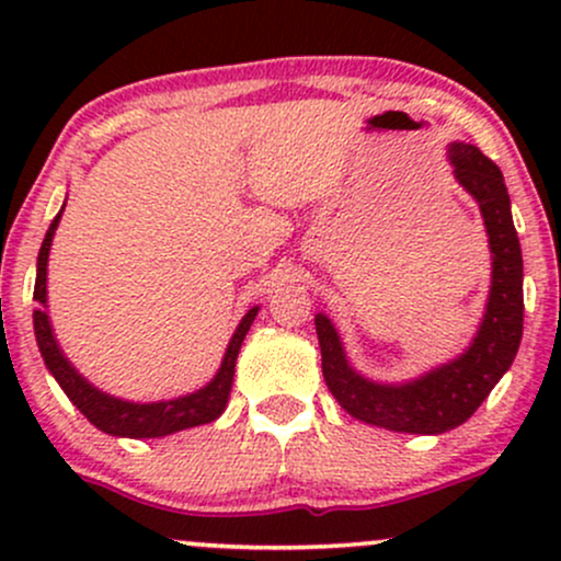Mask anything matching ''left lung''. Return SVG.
Masks as SVG:
<instances>
[{
	"instance_id": "left-lung-1",
	"label": "left lung",
	"mask_w": 561,
	"mask_h": 561,
	"mask_svg": "<svg viewBox=\"0 0 561 561\" xmlns=\"http://www.w3.org/2000/svg\"><path fill=\"white\" fill-rule=\"evenodd\" d=\"M450 163L459 184L480 203L493 253L488 311L465 356L409 385H377L347 366L332 321L317 317L327 388L351 416L396 433L437 435L465 424L512 366L523 340V250L504 176L474 145H450Z\"/></svg>"
}]
</instances>
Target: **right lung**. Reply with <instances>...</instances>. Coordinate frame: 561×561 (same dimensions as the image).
Segmentation results:
<instances>
[{
    "label": "right lung",
    "mask_w": 561,
    "mask_h": 561,
    "mask_svg": "<svg viewBox=\"0 0 561 561\" xmlns=\"http://www.w3.org/2000/svg\"><path fill=\"white\" fill-rule=\"evenodd\" d=\"M60 214H57L55 221L49 224L47 237H44L42 250H38L36 285H34V300H36L34 332H36L38 351H42L44 356V364H47V369L53 371L57 382H60V388L66 390V396L73 401L76 409H79L81 414L94 424V427H100L102 433L107 435L163 437V435L179 433V430L214 422L229 401L237 353H240L244 334H248L250 324H253L259 308H250V311L244 313V319L240 321V327H237L234 337H231V343L227 347V356H224L221 369H218V375L210 379L203 390L192 392V396L176 398V401H160V403H128V401H118V398L105 396V392L92 388V385H89L87 379H83L79 371L68 364V358L62 356L60 347L55 343L53 327H49L47 311H44V306H47V255H49V244H53L57 224H60Z\"/></svg>",
    "instance_id": "add662e5"
}]
</instances>
